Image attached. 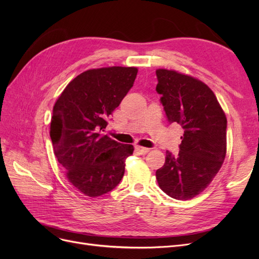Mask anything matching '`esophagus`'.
Returning <instances> with one entry per match:
<instances>
[{
  "label": "esophagus",
  "mask_w": 259,
  "mask_h": 259,
  "mask_svg": "<svg viewBox=\"0 0 259 259\" xmlns=\"http://www.w3.org/2000/svg\"><path fill=\"white\" fill-rule=\"evenodd\" d=\"M135 149H136V151H137L139 154H142V155H145V154H147V153L149 152V149L144 148V147H140V146H136Z\"/></svg>",
  "instance_id": "esophagus-1"
}]
</instances>
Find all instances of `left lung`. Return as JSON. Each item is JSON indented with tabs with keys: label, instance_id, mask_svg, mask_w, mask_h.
Here are the masks:
<instances>
[{
	"label": "left lung",
	"instance_id": "8db88e82",
	"mask_svg": "<svg viewBox=\"0 0 259 259\" xmlns=\"http://www.w3.org/2000/svg\"><path fill=\"white\" fill-rule=\"evenodd\" d=\"M156 92L166 117L184 134L179 152L166 151L164 165L155 171L161 189L170 198L189 200L211 183L227 151V119L206 84L174 70L158 69Z\"/></svg>",
	"mask_w": 259,
	"mask_h": 259
}]
</instances>
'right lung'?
Masks as SVG:
<instances>
[{"instance_id":"right-lung-1","label":"right lung","mask_w":259,"mask_h":259,"mask_svg":"<svg viewBox=\"0 0 259 259\" xmlns=\"http://www.w3.org/2000/svg\"><path fill=\"white\" fill-rule=\"evenodd\" d=\"M135 67L88 70L70 82L53 108L51 139L66 177L88 197L103 195L120 184L134 147L103 135L107 119L136 79Z\"/></svg>"}]
</instances>
